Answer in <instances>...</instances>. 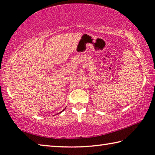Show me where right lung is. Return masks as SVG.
Wrapping results in <instances>:
<instances>
[{
    "instance_id": "obj_1",
    "label": "right lung",
    "mask_w": 155,
    "mask_h": 155,
    "mask_svg": "<svg viewBox=\"0 0 155 155\" xmlns=\"http://www.w3.org/2000/svg\"><path fill=\"white\" fill-rule=\"evenodd\" d=\"M64 110H63V111H64Z\"/></svg>"
}]
</instances>
